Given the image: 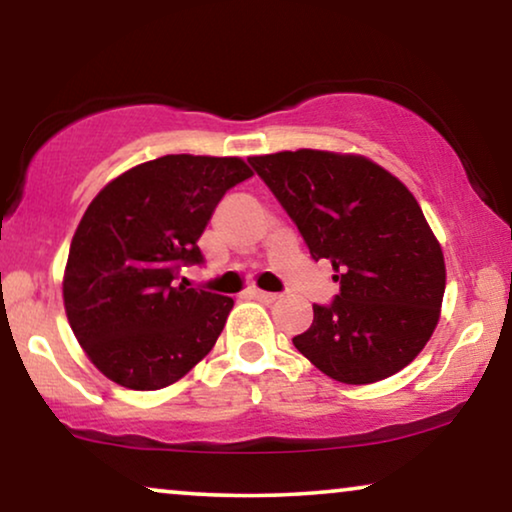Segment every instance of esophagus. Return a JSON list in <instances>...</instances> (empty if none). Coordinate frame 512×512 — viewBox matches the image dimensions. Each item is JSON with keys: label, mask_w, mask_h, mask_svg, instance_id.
<instances>
[{"label": "esophagus", "mask_w": 512, "mask_h": 512, "mask_svg": "<svg viewBox=\"0 0 512 512\" xmlns=\"http://www.w3.org/2000/svg\"><path fill=\"white\" fill-rule=\"evenodd\" d=\"M248 295L252 299H257V302H264V304H271V302H276V299H278L276 292H264V290H257V288L248 290Z\"/></svg>", "instance_id": "obj_1"}]
</instances>
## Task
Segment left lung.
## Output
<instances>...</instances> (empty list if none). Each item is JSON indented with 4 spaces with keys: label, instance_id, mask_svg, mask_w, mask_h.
Returning <instances> with one entry per match:
<instances>
[{
    "label": "left lung",
    "instance_id": "1",
    "mask_svg": "<svg viewBox=\"0 0 512 512\" xmlns=\"http://www.w3.org/2000/svg\"><path fill=\"white\" fill-rule=\"evenodd\" d=\"M248 161L339 283L332 304H313L295 349L342 384H374L410 365L445 295V257L410 189L358 154L297 149Z\"/></svg>",
    "mask_w": 512,
    "mask_h": 512
}]
</instances>
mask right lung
I'll return each instance as SVG.
<instances>
[{
    "instance_id": "obj_1",
    "label": "right lung",
    "mask_w": 512,
    "mask_h": 512,
    "mask_svg": "<svg viewBox=\"0 0 512 512\" xmlns=\"http://www.w3.org/2000/svg\"><path fill=\"white\" fill-rule=\"evenodd\" d=\"M252 177L238 156L168 154L91 201L63 278L65 313L91 363L133 391L175 384L220 337L234 299L189 288L199 238L222 196Z\"/></svg>"
}]
</instances>
